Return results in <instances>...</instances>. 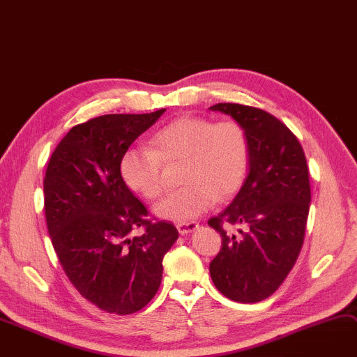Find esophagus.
<instances>
[{
	"label": "esophagus",
	"instance_id": "obj_1",
	"mask_svg": "<svg viewBox=\"0 0 357 357\" xmlns=\"http://www.w3.org/2000/svg\"><path fill=\"white\" fill-rule=\"evenodd\" d=\"M176 228L181 235H185L189 232H194L198 228V222H182V224H178Z\"/></svg>",
	"mask_w": 357,
	"mask_h": 357
}]
</instances>
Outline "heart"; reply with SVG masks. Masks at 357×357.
<instances>
[{
    "label": "heart",
    "instance_id": "b5f03b06",
    "mask_svg": "<svg viewBox=\"0 0 357 357\" xmlns=\"http://www.w3.org/2000/svg\"><path fill=\"white\" fill-rule=\"evenodd\" d=\"M152 145L153 151L128 149L121 160V175L132 191L155 199L163 191V165H182L181 183L185 186L153 208L162 220H192L213 201L229 199L244 182L248 140L238 123H212L208 119L183 116L159 129Z\"/></svg>",
    "mask_w": 357,
    "mask_h": 357
}]
</instances>
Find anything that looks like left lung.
<instances>
[{
    "instance_id": "obj_1",
    "label": "left lung",
    "mask_w": 357,
    "mask_h": 357,
    "mask_svg": "<svg viewBox=\"0 0 357 357\" xmlns=\"http://www.w3.org/2000/svg\"><path fill=\"white\" fill-rule=\"evenodd\" d=\"M209 109L231 116L248 140V176L225 211L208 221L222 236L211 278L225 297L258 303L281 286L301 251L312 201L307 160L298 139L273 114L236 103ZM232 226L242 235L229 234Z\"/></svg>"
}]
</instances>
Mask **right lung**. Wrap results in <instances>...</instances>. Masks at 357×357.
<instances>
[{
	"instance_id": "add662e5",
	"label": "right lung",
	"mask_w": 357,
	"mask_h": 357,
	"mask_svg": "<svg viewBox=\"0 0 357 357\" xmlns=\"http://www.w3.org/2000/svg\"><path fill=\"white\" fill-rule=\"evenodd\" d=\"M165 110L90 119L70 129L47 165L44 211L54 251L79 293L107 313L132 314L155 297L163 255L178 240L171 222L148 220L121 175L123 153Z\"/></svg>"
}]
</instances>
